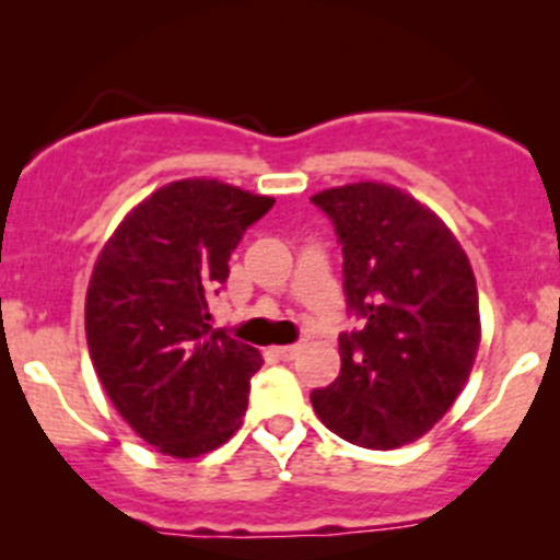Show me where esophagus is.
Listing matches in <instances>:
<instances>
[{
	"mask_svg": "<svg viewBox=\"0 0 560 560\" xmlns=\"http://www.w3.org/2000/svg\"><path fill=\"white\" fill-rule=\"evenodd\" d=\"M300 350H303V342H292V346L276 348V355H279V359H284V361H292L294 355H300Z\"/></svg>",
	"mask_w": 560,
	"mask_h": 560,
	"instance_id": "obj_1",
	"label": "esophagus"
}]
</instances>
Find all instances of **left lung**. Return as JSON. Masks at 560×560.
I'll return each mask as SVG.
<instances>
[{
    "label": "left lung",
    "mask_w": 560,
    "mask_h": 560,
    "mask_svg": "<svg viewBox=\"0 0 560 560\" xmlns=\"http://www.w3.org/2000/svg\"><path fill=\"white\" fill-rule=\"evenodd\" d=\"M342 244L348 313L340 377L311 393L318 420L364 450H396L425 435L459 396L476 361V276L452 231L385 183L311 196Z\"/></svg>",
    "instance_id": "obj_1"
}]
</instances>
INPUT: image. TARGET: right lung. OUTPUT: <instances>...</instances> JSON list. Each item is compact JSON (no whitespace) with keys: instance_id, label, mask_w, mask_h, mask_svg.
Masks as SVG:
<instances>
[{"instance_id":"obj_1","label":"right lung","mask_w":560,"mask_h":560,"mask_svg":"<svg viewBox=\"0 0 560 560\" xmlns=\"http://www.w3.org/2000/svg\"><path fill=\"white\" fill-rule=\"evenodd\" d=\"M273 201L205 177L170 183L97 257L84 305L92 366L116 411L162 454L199 457L242 425L262 355L212 331L207 298Z\"/></svg>"}]
</instances>
